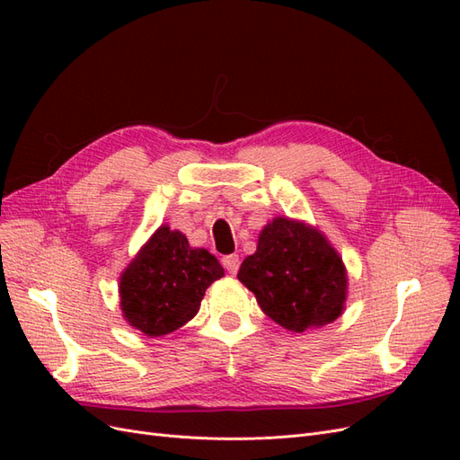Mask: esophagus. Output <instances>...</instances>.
Instances as JSON below:
<instances>
[{
  "label": "esophagus",
  "mask_w": 460,
  "mask_h": 460,
  "mask_svg": "<svg viewBox=\"0 0 460 460\" xmlns=\"http://www.w3.org/2000/svg\"><path fill=\"white\" fill-rule=\"evenodd\" d=\"M222 267L228 270V274H235L240 270V257L238 255H226L222 257Z\"/></svg>",
  "instance_id": "1"
}]
</instances>
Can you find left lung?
Here are the masks:
<instances>
[{
    "mask_svg": "<svg viewBox=\"0 0 460 460\" xmlns=\"http://www.w3.org/2000/svg\"><path fill=\"white\" fill-rule=\"evenodd\" d=\"M238 280L264 314L291 332L324 326L343 311L347 276L340 255L318 230L289 218L264 226Z\"/></svg>",
    "mask_w": 460,
    "mask_h": 460,
    "instance_id": "1",
    "label": "left lung"
}]
</instances>
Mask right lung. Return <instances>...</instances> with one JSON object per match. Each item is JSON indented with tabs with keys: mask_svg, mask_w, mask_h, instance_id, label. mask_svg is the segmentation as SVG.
Returning <instances> with one entry per match:
<instances>
[{
	"mask_svg": "<svg viewBox=\"0 0 460 460\" xmlns=\"http://www.w3.org/2000/svg\"><path fill=\"white\" fill-rule=\"evenodd\" d=\"M225 276L207 249H191L186 235L161 226L120 278V307L146 336H164L199 311L205 289Z\"/></svg>",
	"mask_w": 460,
	"mask_h": 460,
	"instance_id": "add662e5",
	"label": "right lung"
}]
</instances>
